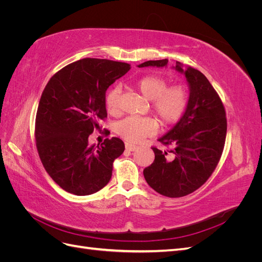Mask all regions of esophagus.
<instances>
[{"mask_svg":"<svg viewBox=\"0 0 262 262\" xmlns=\"http://www.w3.org/2000/svg\"><path fill=\"white\" fill-rule=\"evenodd\" d=\"M125 148L128 149V150H131V152H134V150H136V149L138 148V146L134 145V144L129 143V142H125Z\"/></svg>","mask_w":262,"mask_h":262,"instance_id":"esophagus-1","label":"esophagus"}]
</instances>
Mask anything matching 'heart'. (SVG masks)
Masks as SVG:
<instances>
[{
  "label": "heart",
  "instance_id": "obj_1",
  "mask_svg": "<svg viewBox=\"0 0 262 262\" xmlns=\"http://www.w3.org/2000/svg\"><path fill=\"white\" fill-rule=\"evenodd\" d=\"M136 87L146 100L152 101L153 112L162 124L167 125L176 122L184 114L188 101L185 87L179 85L168 87L167 81L157 75L140 78ZM120 94L119 87H115L107 94L106 106L110 114H118ZM156 130L157 122L153 118L129 117L117 124V132L129 142H139L152 136Z\"/></svg>",
  "mask_w": 262,
  "mask_h": 262
}]
</instances>
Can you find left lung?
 Returning <instances> with one entry per match:
<instances>
[{"mask_svg": "<svg viewBox=\"0 0 262 262\" xmlns=\"http://www.w3.org/2000/svg\"><path fill=\"white\" fill-rule=\"evenodd\" d=\"M168 60L146 61L139 68H167ZM184 74L189 98L185 113L171 130L158 139L171 145L168 150L153 147L155 160L143 170L150 188L169 198L191 193L209 179L223 152L226 138L225 109L200 71L184 67L180 62L171 67Z\"/></svg>", "mask_w": 262, "mask_h": 262, "instance_id": "obj_1", "label": "left lung"}]
</instances>
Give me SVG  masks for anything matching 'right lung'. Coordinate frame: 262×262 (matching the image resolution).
<instances>
[{"label": "right lung", "mask_w": 262, "mask_h": 262, "mask_svg": "<svg viewBox=\"0 0 262 262\" xmlns=\"http://www.w3.org/2000/svg\"><path fill=\"white\" fill-rule=\"evenodd\" d=\"M130 64L86 58L55 73L45 87L36 116V145L49 176L66 191L89 195L112 178L113 163L124 150L119 138L101 146L89 137L107 117L106 91Z\"/></svg>", "instance_id": "1"}]
</instances>
